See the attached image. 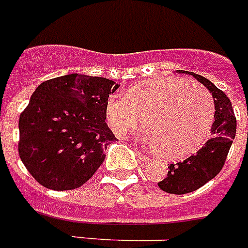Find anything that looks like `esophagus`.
Instances as JSON below:
<instances>
[{"label":"esophagus","mask_w":248,"mask_h":248,"mask_svg":"<svg viewBox=\"0 0 248 248\" xmlns=\"http://www.w3.org/2000/svg\"><path fill=\"white\" fill-rule=\"evenodd\" d=\"M137 155H138V158L140 160H143V162H149L150 160V158L149 156H147V155H144V154L143 153H140V152H137Z\"/></svg>","instance_id":"34e87169"}]
</instances>
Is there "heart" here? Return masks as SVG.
<instances>
[{"label":"heart","instance_id":"obj_1","mask_svg":"<svg viewBox=\"0 0 248 248\" xmlns=\"http://www.w3.org/2000/svg\"><path fill=\"white\" fill-rule=\"evenodd\" d=\"M216 105L202 84L162 76L133 84L105 101L104 116L111 132L125 138L141 118L143 140L163 159L196 153L211 134Z\"/></svg>","mask_w":248,"mask_h":248}]
</instances>
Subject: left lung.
<instances>
[{
    "instance_id": "obj_1",
    "label": "left lung",
    "mask_w": 248,
    "mask_h": 248,
    "mask_svg": "<svg viewBox=\"0 0 248 248\" xmlns=\"http://www.w3.org/2000/svg\"><path fill=\"white\" fill-rule=\"evenodd\" d=\"M187 73L193 75V78L202 82L212 93L216 115L211 129L212 137L197 153L188 156L187 159L169 164L167 177L158 182V187L160 189L172 194L189 193L215 178L225 166L228 152L236 135V116L231 100L225 93L206 78L189 71Z\"/></svg>"
}]
</instances>
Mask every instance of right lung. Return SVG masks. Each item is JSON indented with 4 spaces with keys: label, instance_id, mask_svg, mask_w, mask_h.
<instances>
[{
    "label": "right lung",
    "instance_id": "add662e5",
    "mask_svg": "<svg viewBox=\"0 0 248 248\" xmlns=\"http://www.w3.org/2000/svg\"><path fill=\"white\" fill-rule=\"evenodd\" d=\"M118 88L113 80L79 74L37 86L18 122V154L36 182L69 190L92 178L116 140L104 107Z\"/></svg>",
    "mask_w": 248,
    "mask_h": 248
}]
</instances>
